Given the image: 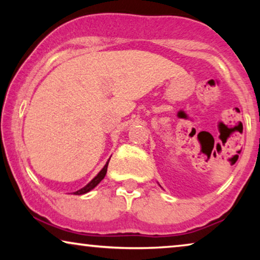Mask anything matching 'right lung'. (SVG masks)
Returning a JSON list of instances; mask_svg holds the SVG:
<instances>
[{"mask_svg": "<svg viewBox=\"0 0 260 260\" xmlns=\"http://www.w3.org/2000/svg\"><path fill=\"white\" fill-rule=\"evenodd\" d=\"M109 161H110V158H109ZM109 161L106 162V165L103 167V169L101 170V172H99L97 175H95L93 179H92L90 182H88L86 186L85 187H83L81 188V189H79V190H77V191H74V195H83V194H86V193H88V191L90 190H92L93 189V188H95L99 184V182H101V181L104 179L105 177V175H106V172H108V166H109Z\"/></svg>", "mask_w": 260, "mask_h": 260, "instance_id": "obj_1", "label": "right lung"}]
</instances>
